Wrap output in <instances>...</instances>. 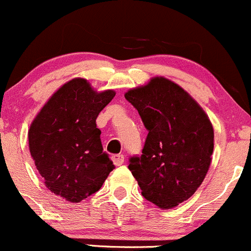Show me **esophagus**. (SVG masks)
<instances>
[{
  "label": "esophagus",
  "mask_w": 251,
  "mask_h": 251,
  "mask_svg": "<svg viewBox=\"0 0 251 251\" xmlns=\"http://www.w3.org/2000/svg\"><path fill=\"white\" fill-rule=\"evenodd\" d=\"M112 161H113V164L120 167V165L125 163V156H123V154H113Z\"/></svg>",
  "instance_id": "esophagus-1"
}]
</instances>
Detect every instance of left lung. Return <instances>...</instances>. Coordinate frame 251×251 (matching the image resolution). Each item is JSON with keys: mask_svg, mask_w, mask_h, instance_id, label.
<instances>
[{"mask_svg": "<svg viewBox=\"0 0 251 251\" xmlns=\"http://www.w3.org/2000/svg\"><path fill=\"white\" fill-rule=\"evenodd\" d=\"M126 99L138 110L146 141L128 168L141 195L161 209L187 201L202 185L211 163L214 128L202 106L163 76L131 88Z\"/></svg>", "mask_w": 251, "mask_h": 251, "instance_id": "8db88e82", "label": "left lung"}]
</instances>
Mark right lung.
<instances>
[{
    "label": "right lung",
    "mask_w": 251,
    "mask_h": 251,
    "mask_svg": "<svg viewBox=\"0 0 251 251\" xmlns=\"http://www.w3.org/2000/svg\"><path fill=\"white\" fill-rule=\"evenodd\" d=\"M98 92L86 78L70 79L43 105L31 122L29 150L49 191L78 203L100 190L112 161L102 151L97 117L113 97Z\"/></svg>",
    "instance_id": "1"
}]
</instances>
